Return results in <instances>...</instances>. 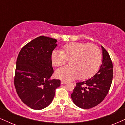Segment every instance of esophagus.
Returning <instances> with one entry per match:
<instances>
[{
  "mask_svg": "<svg viewBox=\"0 0 125 125\" xmlns=\"http://www.w3.org/2000/svg\"><path fill=\"white\" fill-rule=\"evenodd\" d=\"M61 84H65L67 83V82L63 81H62L61 82Z\"/></svg>",
  "mask_w": 125,
  "mask_h": 125,
  "instance_id": "obj_1",
  "label": "esophagus"
}]
</instances>
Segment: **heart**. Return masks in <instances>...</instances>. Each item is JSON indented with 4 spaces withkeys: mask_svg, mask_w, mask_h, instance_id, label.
<instances>
[{
    "mask_svg": "<svg viewBox=\"0 0 125 125\" xmlns=\"http://www.w3.org/2000/svg\"><path fill=\"white\" fill-rule=\"evenodd\" d=\"M69 60V66L61 67L55 72L59 79L69 81L78 78L87 79L98 70L102 60L101 52L96 45L87 43L72 42L66 44L61 51L54 49L51 61L54 66H61Z\"/></svg>",
    "mask_w": 125,
    "mask_h": 125,
    "instance_id": "1",
    "label": "heart"
}]
</instances>
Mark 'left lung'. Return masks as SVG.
<instances>
[{
    "label": "left lung",
    "instance_id": "left-lung-1",
    "mask_svg": "<svg viewBox=\"0 0 125 125\" xmlns=\"http://www.w3.org/2000/svg\"><path fill=\"white\" fill-rule=\"evenodd\" d=\"M102 62L99 70L87 81L77 82L71 98L82 109H90L99 104L106 96L113 78V64L106 50L102 46Z\"/></svg>",
    "mask_w": 125,
    "mask_h": 125
}]
</instances>
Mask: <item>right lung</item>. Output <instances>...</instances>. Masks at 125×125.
Returning <instances> with one entry per match:
<instances>
[{
	"label": "right lung",
	"instance_id": "obj_1",
	"mask_svg": "<svg viewBox=\"0 0 125 125\" xmlns=\"http://www.w3.org/2000/svg\"><path fill=\"white\" fill-rule=\"evenodd\" d=\"M56 42L55 39L41 36L26 44L18 54L14 84L21 101L33 109L48 106L61 84L60 80L51 79V54Z\"/></svg>",
	"mask_w": 125,
	"mask_h": 125
}]
</instances>
